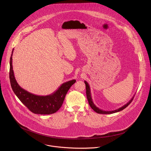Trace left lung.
<instances>
[{"label": "left lung", "instance_id": "8db88e82", "mask_svg": "<svg viewBox=\"0 0 151 151\" xmlns=\"http://www.w3.org/2000/svg\"><path fill=\"white\" fill-rule=\"evenodd\" d=\"M85 83V86H86V94H87V99H88V103L90 104V106H91V108L96 112H97V114H114V113H116V112H119L121 111H122L123 109H124L125 108H126V107L130 104L132 101H133V99H134V96L132 98V99L129 101L127 103H126L125 105L122 106V107H119V108L116 109V110H114V111H103V110H101L100 109H99V107H97L95 104L94 103H93V99H92V97H91V90H90V85L88 84V83L85 81H84Z\"/></svg>", "mask_w": 151, "mask_h": 151}]
</instances>
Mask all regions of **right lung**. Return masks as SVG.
<instances>
[{"label":"right lung","instance_id":"right-lung-1","mask_svg":"<svg viewBox=\"0 0 151 151\" xmlns=\"http://www.w3.org/2000/svg\"><path fill=\"white\" fill-rule=\"evenodd\" d=\"M10 58L9 79L12 89L19 100L33 113L49 115L56 112L61 107L64 98L71 86L75 83L73 79L64 82L53 93L47 96H37L21 88L17 83L12 68V54Z\"/></svg>","mask_w":151,"mask_h":151}]
</instances>
